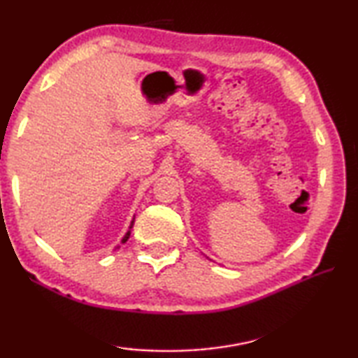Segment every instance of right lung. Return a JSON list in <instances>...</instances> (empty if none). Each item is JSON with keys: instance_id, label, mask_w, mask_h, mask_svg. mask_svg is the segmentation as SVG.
I'll list each match as a JSON object with an SVG mask.
<instances>
[{"instance_id": "add662e5", "label": "right lung", "mask_w": 358, "mask_h": 358, "mask_svg": "<svg viewBox=\"0 0 358 358\" xmlns=\"http://www.w3.org/2000/svg\"><path fill=\"white\" fill-rule=\"evenodd\" d=\"M132 224H134V220L131 221V227H132ZM129 227V229H131ZM129 235H131V230H128V232H126V235L123 237V240H121V243H126V241H128V238H129Z\"/></svg>"}]
</instances>
